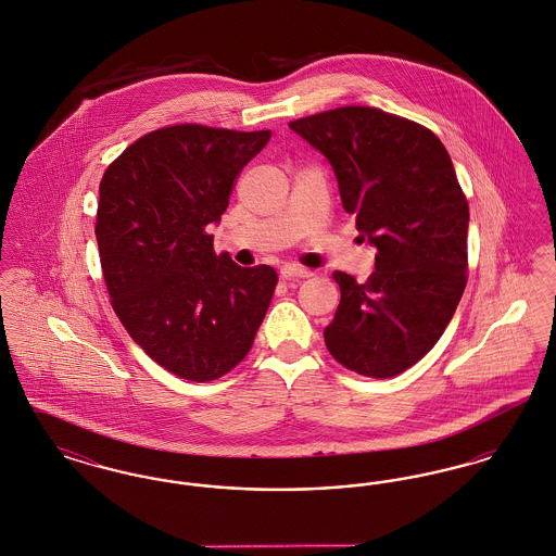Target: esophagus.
<instances>
[{"label": "esophagus", "instance_id": "esophagus-1", "mask_svg": "<svg viewBox=\"0 0 556 556\" xmlns=\"http://www.w3.org/2000/svg\"><path fill=\"white\" fill-rule=\"evenodd\" d=\"M313 273L308 268H302V266L286 265L281 268V279L283 281H291V279H306L311 277Z\"/></svg>", "mask_w": 556, "mask_h": 556}]
</instances>
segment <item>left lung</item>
<instances>
[{
    "instance_id": "left-lung-1",
    "label": "left lung",
    "mask_w": 556,
    "mask_h": 556,
    "mask_svg": "<svg viewBox=\"0 0 556 556\" xmlns=\"http://www.w3.org/2000/svg\"><path fill=\"white\" fill-rule=\"evenodd\" d=\"M331 164L342 206L377 248L365 283L336 270L342 300L325 344L345 369L383 379L410 369L448 327L467 283L469 204L444 143L377 108L290 123Z\"/></svg>"
}]
</instances>
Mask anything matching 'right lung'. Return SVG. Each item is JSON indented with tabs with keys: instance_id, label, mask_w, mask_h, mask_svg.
Listing matches in <instances>:
<instances>
[{
	"instance_id": "add662e5",
	"label": "right lung",
	"mask_w": 556,
	"mask_h": 556,
	"mask_svg": "<svg viewBox=\"0 0 556 556\" xmlns=\"http://www.w3.org/2000/svg\"><path fill=\"white\" fill-rule=\"evenodd\" d=\"M268 139L175 125L137 139L102 177L96 239L114 313L181 379L212 381L243 361L275 293L273 266L216 256L211 236Z\"/></svg>"
}]
</instances>
